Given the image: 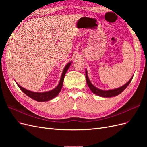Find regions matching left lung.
<instances>
[{
	"instance_id": "8db88e82",
	"label": "left lung",
	"mask_w": 147,
	"mask_h": 147,
	"mask_svg": "<svg viewBox=\"0 0 147 147\" xmlns=\"http://www.w3.org/2000/svg\"><path fill=\"white\" fill-rule=\"evenodd\" d=\"M85 74H86V82L88 85V87L90 88L91 91L94 93V94L97 95L98 96L102 97H115L119 95L121 93L125 90V89L127 87V86L129 84L131 83L132 79L133 78V76L131 78V79L129 80L125 84H124L123 86L119 87L118 88H115L113 89V90H100V89L97 88L95 86L93 85V84L91 83V81L89 79V77L88 76V72L87 70L86 69L85 70Z\"/></svg>"
}]
</instances>
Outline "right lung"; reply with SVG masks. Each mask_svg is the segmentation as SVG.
I'll list each match as a JSON object with an SVG mask.
<instances>
[{
    "instance_id": "1",
    "label": "right lung",
    "mask_w": 147,
    "mask_h": 147,
    "mask_svg": "<svg viewBox=\"0 0 147 147\" xmlns=\"http://www.w3.org/2000/svg\"><path fill=\"white\" fill-rule=\"evenodd\" d=\"M72 62H70L69 63L67 64L63 71V73H62L61 77L60 78V80L59 82V84H57V86L53 89L52 90L46 91V92H34V91H31L28 90H26V89L23 88L21 86L20 84L16 83H16L17 84V85L18 86L20 90L23 91L24 94H26L28 96L30 97L31 99H32L38 101V102H47L53 99H54L55 97H56L57 95L59 94V93L60 92L62 87H63V82H64V78L65 77V75L67 72V71L68 70L69 68L70 67V66L72 64Z\"/></svg>"
}]
</instances>
